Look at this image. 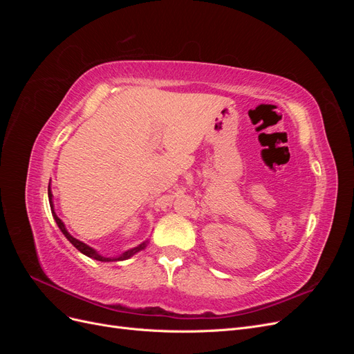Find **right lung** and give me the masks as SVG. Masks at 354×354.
I'll use <instances>...</instances> for the list:
<instances>
[{"mask_svg": "<svg viewBox=\"0 0 354 354\" xmlns=\"http://www.w3.org/2000/svg\"><path fill=\"white\" fill-rule=\"evenodd\" d=\"M51 192H50V186H48V199H50V207L53 208V202H51ZM51 212H53V217H55V220H56V223H57V226H59V229L62 230V233L65 234L66 236V239L75 246V248H77L78 251H81L82 254H85L87 257H90V259H94V260H99V261H118V260H125V259H130V257L133 255V254H136V252H138L140 250H143L145 246H146V243H142V245H138L137 248H133V250H130V251H127V252H124L121 257H118V259H106V257H102L100 254H97L95 252L93 248H90L88 245H85V243H82L81 241H78V239H75L73 236H71V234L68 233V230H66V227H65V224L62 223V220L56 216V212H55V209H51Z\"/></svg>", "mask_w": 354, "mask_h": 354, "instance_id": "right-lung-1", "label": "right lung"}]
</instances>
